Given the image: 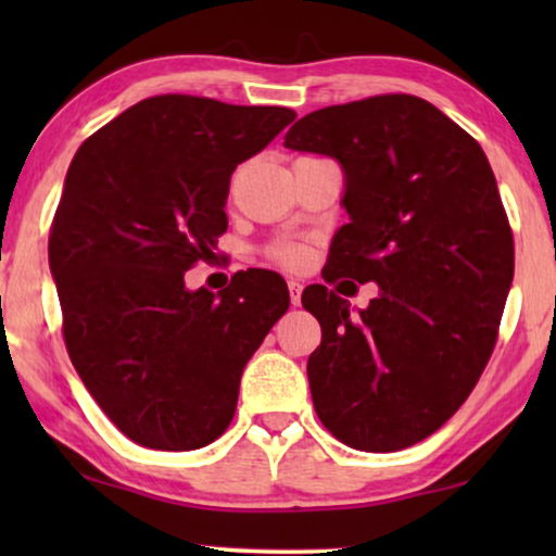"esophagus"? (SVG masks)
Returning <instances> with one entry per match:
<instances>
[{"label":"esophagus","instance_id":"obj_1","mask_svg":"<svg viewBox=\"0 0 556 556\" xmlns=\"http://www.w3.org/2000/svg\"><path fill=\"white\" fill-rule=\"evenodd\" d=\"M301 291H303L301 280H288V293H291L293 306H301Z\"/></svg>","mask_w":556,"mask_h":556}]
</instances>
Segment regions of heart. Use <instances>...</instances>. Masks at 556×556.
I'll return each instance as SVG.
<instances>
[{"label": "heart", "instance_id": "b5f03b06", "mask_svg": "<svg viewBox=\"0 0 556 556\" xmlns=\"http://www.w3.org/2000/svg\"><path fill=\"white\" fill-rule=\"evenodd\" d=\"M273 261H278L280 265H286V268H303L308 261V250L301 248V245H276L270 250Z\"/></svg>", "mask_w": 556, "mask_h": 556}]
</instances>
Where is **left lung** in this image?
<instances>
[{
  "label": "left lung",
  "instance_id": "8db88e82",
  "mask_svg": "<svg viewBox=\"0 0 556 556\" xmlns=\"http://www.w3.org/2000/svg\"><path fill=\"white\" fill-rule=\"evenodd\" d=\"M283 143L344 169L349 223L331 240L326 283H379L359 316L326 286L301 295L321 324L306 367L318 420L356 451L420 443L483 375L514 280V235L489 159L407 93L308 113Z\"/></svg>",
  "mask_w": 556,
  "mask_h": 556
}]
</instances>
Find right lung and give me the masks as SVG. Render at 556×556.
<instances>
[{"instance_id":"add662e5","label":"right lung","mask_w":556,"mask_h":556,"mask_svg":"<svg viewBox=\"0 0 556 556\" xmlns=\"http://www.w3.org/2000/svg\"><path fill=\"white\" fill-rule=\"evenodd\" d=\"M295 118L283 105L166 93L83 141L50 227L75 371L134 443L197 451L238 405L242 369L288 311L283 278L245 270L217 295L185 270L215 253L238 164Z\"/></svg>"}]
</instances>
